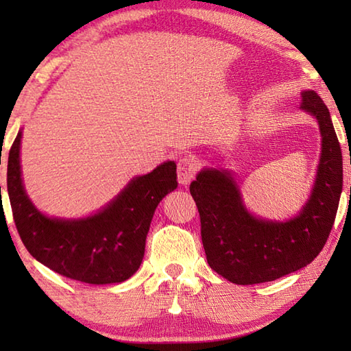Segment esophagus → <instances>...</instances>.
<instances>
[{"mask_svg": "<svg viewBox=\"0 0 351 351\" xmlns=\"http://www.w3.org/2000/svg\"><path fill=\"white\" fill-rule=\"evenodd\" d=\"M198 170V161L193 156H182L178 162V181L182 186H187V184L193 180L195 175H197Z\"/></svg>", "mask_w": 351, "mask_h": 351, "instance_id": "1", "label": "esophagus"}]
</instances>
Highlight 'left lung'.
<instances>
[{
	"instance_id": "obj_1",
	"label": "left lung",
	"mask_w": 351,
	"mask_h": 351,
	"mask_svg": "<svg viewBox=\"0 0 351 351\" xmlns=\"http://www.w3.org/2000/svg\"><path fill=\"white\" fill-rule=\"evenodd\" d=\"M300 108L317 119L322 153L311 197L299 215L288 221L254 217L228 170L204 169L190 184L207 263L226 280L255 285L305 268L331 232L342 193L341 145L330 111L316 93H302Z\"/></svg>"
}]
</instances>
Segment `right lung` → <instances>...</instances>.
<instances>
[{
  "mask_svg": "<svg viewBox=\"0 0 351 351\" xmlns=\"http://www.w3.org/2000/svg\"><path fill=\"white\" fill-rule=\"evenodd\" d=\"M21 132L8 159V193L16 230L29 254L47 268L91 285L121 283L139 269L153 213L178 187L176 164L167 161L136 176L102 210L79 219L49 218L27 198L21 181Z\"/></svg>",
  "mask_w": 351,
  "mask_h": 351,
  "instance_id": "1",
  "label": "right lung"
}]
</instances>
